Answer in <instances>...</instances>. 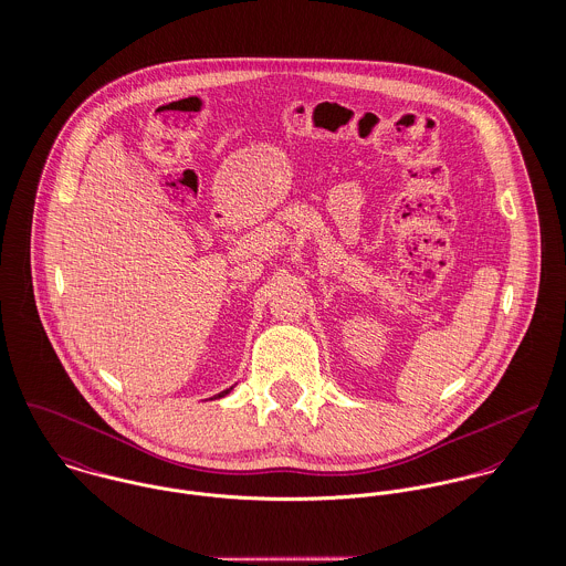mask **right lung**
I'll return each mask as SVG.
<instances>
[{"mask_svg":"<svg viewBox=\"0 0 566 566\" xmlns=\"http://www.w3.org/2000/svg\"><path fill=\"white\" fill-rule=\"evenodd\" d=\"M230 390H232V386H230V388H226V390H221V392H217V395H214V397H217V399H219V397H223V395H228V392H230Z\"/></svg>","mask_w":566,"mask_h":566,"instance_id":"obj_1","label":"right lung"}]
</instances>
